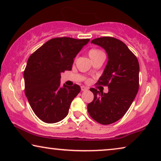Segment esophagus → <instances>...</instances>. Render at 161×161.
Instances as JSON below:
<instances>
[{
	"instance_id": "34e87169",
	"label": "esophagus",
	"mask_w": 161,
	"mask_h": 161,
	"mask_svg": "<svg viewBox=\"0 0 161 161\" xmlns=\"http://www.w3.org/2000/svg\"><path fill=\"white\" fill-rule=\"evenodd\" d=\"M88 89V88L87 87H86V86H81V91H87Z\"/></svg>"
}]
</instances>
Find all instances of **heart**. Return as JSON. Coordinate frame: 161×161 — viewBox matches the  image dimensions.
I'll use <instances>...</instances> for the list:
<instances>
[{
	"label": "heart",
	"mask_w": 161,
	"mask_h": 161,
	"mask_svg": "<svg viewBox=\"0 0 161 161\" xmlns=\"http://www.w3.org/2000/svg\"><path fill=\"white\" fill-rule=\"evenodd\" d=\"M100 53H103V52L99 50V49H91V50H90V52H89V56H90V58H93V57L97 55Z\"/></svg>",
	"instance_id": "obj_1"
}]
</instances>
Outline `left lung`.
<instances>
[{
	"mask_svg": "<svg viewBox=\"0 0 161 161\" xmlns=\"http://www.w3.org/2000/svg\"><path fill=\"white\" fill-rule=\"evenodd\" d=\"M91 43L101 47L107 53V65L97 84L108 86V92L91 88L94 98L87 108L93 119L107 125L120 119L134 101L139 89V63L119 39L103 36L93 39Z\"/></svg>",
	"mask_w": 161,
	"mask_h": 161,
	"instance_id": "left-lung-1",
	"label": "left lung"
}]
</instances>
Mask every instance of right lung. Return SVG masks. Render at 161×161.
Returning <instances> with one entry per match:
<instances>
[{"label":"right lung","mask_w":161,"mask_h":161,"mask_svg":"<svg viewBox=\"0 0 161 161\" xmlns=\"http://www.w3.org/2000/svg\"><path fill=\"white\" fill-rule=\"evenodd\" d=\"M89 40L53 38L29 58L24 72L25 94L33 112L44 122H58L68 115L80 87L77 84L61 87L60 74L71 70L74 58Z\"/></svg>","instance_id":"1"}]
</instances>
